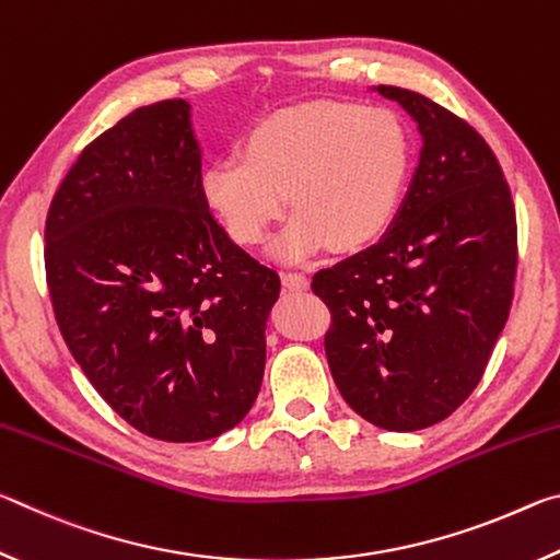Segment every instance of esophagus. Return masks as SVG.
Returning a JSON list of instances; mask_svg holds the SVG:
<instances>
[{"mask_svg":"<svg viewBox=\"0 0 560 560\" xmlns=\"http://www.w3.org/2000/svg\"><path fill=\"white\" fill-rule=\"evenodd\" d=\"M281 283L287 291H306L308 279L303 273H281Z\"/></svg>","mask_w":560,"mask_h":560,"instance_id":"esophagus-1","label":"esophagus"}]
</instances>
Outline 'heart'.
I'll return each mask as SVG.
<instances>
[{"label":"heart","instance_id":"heart-1","mask_svg":"<svg viewBox=\"0 0 560 560\" xmlns=\"http://www.w3.org/2000/svg\"><path fill=\"white\" fill-rule=\"evenodd\" d=\"M415 143L402 118L346 101H311L259 118L244 132L242 155L205 167L200 187L236 244L264 242L291 217L271 254L303 261L334 242L363 249L387 232L412 173Z\"/></svg>","mask_w":560,"mask_h":560}]
</instances>
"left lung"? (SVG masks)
<instances>
[{"instance_id":"1","label":"left lung","mask_w":560,"mask_h":560,"mask_svg":"<svg viewBox=\"0 0 560 560\" xmlns=\"http://www.w3.org/2000/svg\"><path fill=\"white\" fill-rule=\"evenodd\" d=\"M422 136L412 183L381 242L314 277L334 316L330 375L375 428L415 432L479 385L509 318L516 212L485 138L447 108L375 86Z\"/></svg>"}]
</instances>
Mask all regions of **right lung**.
Segmentation results:
<instances>
[{"instance_id":"add662e5","label":"right lung","mask_w":560,"mask_h":560,"mask_svg":"<svg viewBox=\"0 0 560 560\" xmlns=\"http://www.w3.org/2000/svg\"><path fill=\"white\" fill-rule=\"evenodd\" d=\"M192 106L160 101L83 148L46 217V281L75 363L148 438L202 442L257 400L279 273L202 197Z\"/></svg>"}]
</instances>
